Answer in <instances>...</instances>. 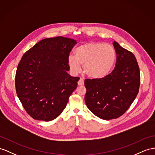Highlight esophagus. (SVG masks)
Masks as SVG:
<instances>
[{
    "instance_id": "obj_1",
    "label": "esophagus",
    "mask_w": 155,
    "mask_h": 155,
    "mask_svg": "<svg viewBox=\"0 0 155 155\" xmlns=\"http://www.w3.org/2000/svg\"><path fill=\"white\" fill-rule=\"evenodd\" d=\"M84 84V81L82 78H81L80 79H79V81H78V86H83Z\"/></svg>"
}]
</instances>
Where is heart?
Instances as JSON below:
<instances>
[{"label":"heart","mask_w":155,"mask_h":155,"mask_svg":"<svg viewBox=\"0 0 155 155\" xmlns=\"http://www.w3.org/2000/svg\"><path fill=\"white\" fill-rule=\"evenodd\" d=\"M74 55H69L67 61L74 74L83 71L90 78H101L107 76L114 66L116 51L110 45L101 42H88L78 46Z\"/></svg>","instance_id":"1"}]
</instances>
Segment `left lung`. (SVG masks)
Returning a JSON list of instances; mask_svg holds the SVG:
<instances>
[{"label":"left lung","mask_w":155,"mask_h":155,"mask_svg":"<svg viewBox=\"0 0 155 155\" xmlns=\"http://www.w3.org/2000/svg\"><path fill=\"white\" fill-rule=\"evenodd\" d=\"M116 67L103 78L86 79L85 102L95 115L110 120L122 115L136 97L140 85V72L131 51L114 41Z\"/></svg>","instance_id":"obj_1"}]
</instances>
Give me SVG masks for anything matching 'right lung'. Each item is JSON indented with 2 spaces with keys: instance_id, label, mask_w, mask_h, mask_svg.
<instances>
[{
  "instance_id": "obj_1",
  "label": "right lung",
  "mask_w": 155,
  "mask_h": 155,
  "mask_svg": "<svg viewBox=\"0 0 155 155\" xmlns=\"http://www.w3.org/2000/svg\"><path fill=\"white\" fill-rule=\"evenodd\" d=\"M74 39L46 38L23 54L15 73V90L27 113L34 119L51 121L60 114L77 88L68 59Z\"/></svg>"
}]
</instances>
